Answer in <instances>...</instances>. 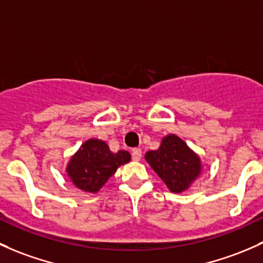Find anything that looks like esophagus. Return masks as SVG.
<instances>
[{
    "instance_id": "obj_1",
    "label": "esophagus",
    "mask_w": 263,
    "mask_h": 263,
    "mask_svg": "<svg viewBox=\"0 0 263 263\" xmlns=\"http://www.w3.org/2000/svg\"><path fill=\"white\" fill-rule=\"evenodd\" d=\"M131 156L134 161H140L141 156H142V151H141V148H134L131 153Z\"/></svg>"
}]
</instances>
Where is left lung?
<instances>
[{
    "mask_svg": "<svg viewBox=\"0 0 263 263\" xmlns=\"http://www.w3.org/2000/svg\"><path fill=\"white\" fill-rule=\"evenodd\" d=\"M145 159L173 193L187 189L200 173L199 157L175 135L164 137L159 150L148 151Z\"/></svg>",
    "mask_w": 263,
    "mask_h": 263,
    "instance_id": "left-lung-1",
    "label": "left lung"
}]
</instances>
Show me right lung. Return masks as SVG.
Returning a JSON list of instances; mask_svg holds the SVG:
<instances>
[{"label": "right lung", "mask_w": 263, "mask_h": 263, "mask_svg": "<svg viewBox=\"0 0 263 263\" xmlns=\"http://www.w3.org/2000/svg\"><path fill=\"white\" fill-rule=\"evenodd\" d=\"M131 156L127 151L112 154L106 142L88 140L69 162L68 175L73 184L84 192L97 193L116 173L118 166L127 164Z\"/></svg>", "instance_id": "1"}]
</instances>
